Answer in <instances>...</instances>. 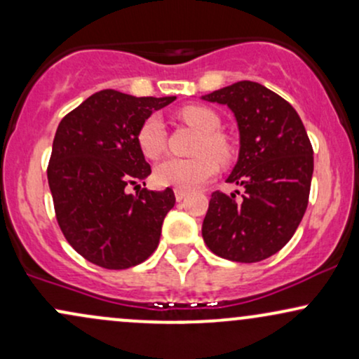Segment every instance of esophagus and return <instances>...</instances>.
<instances>
[{"mask_svg":"<svg viewBox=\"0 0 359 359\" xmlns=\"http://www.w3.org/2000/svg\"><path fill=\"white\" fill-rule=\"evenodd\" d=\"M174 194H175V199L180 203V201H184L185 196H187V191H184V189H175Z\"/></svg>","mask_w":359,"mask_h":359,"instance_id":"1","label":"esophagus"}]
</instances>
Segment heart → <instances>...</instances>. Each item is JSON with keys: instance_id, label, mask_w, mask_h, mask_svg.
<instances>
[{"instance_id": "heart-1", "label": "heart", "mask_w": 359, "mask_h": 359, "mask_svg": "<svg viewBox=\"0 0 359 359\" xmlns=\"http://www.w3.org/2000/svg\"><path fill=\"white\" fill-rule=\"evenodd\" d=\"M180 119L201 131L194 158H175L168 156L162 160L154 170V180L162 187L194 189L216 174L219 163L229 162L233 156V147L224 135L219 133L221 119L212 109L204 106H185L179 113ZM137 142L140 150L148 158H156L167 145V133L163 121L156 114L148 116L140 126Z\"/></svg>"}]
</instances>
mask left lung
<instances>
[{"mask_svg":"<svg viewBox=\"0 0 359 359\" xmlns=\"http://www.w3.org/2000/svg\"><path fill=\"white\" fill-rule=\"evenodd\" d=\"M201 100L233 111L240 154L226 182L245 187L241 201L212 192L203 238L217 257L262 262L290 241L307 209L314 172L307 131L297 111L258 82L240 81Z\"/></svg>","mask_w":359,"mask_h":359,"instance_id":"1","label":"left lung"}]
</instances>
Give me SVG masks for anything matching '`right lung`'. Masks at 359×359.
<instances>
[{"instance_id": "obj_1", "label": "right lung", "mask_w": 359, "mask_h": 359, "mask_svg": "<svg viewBox=\"0 0 359 359\" xmlns=\"http://www.w3.org/2000/svg\"><path fill=\"white\" fill-rule=\"evenodd\" d=\"M174 100L104 89L57 128L47 168L57 222L69 245L94 265L130 269L158 246L174 191L142 189L133 196L126 187L151 174L137 142L140 126Z\"/></svg>"}]
</instances>
